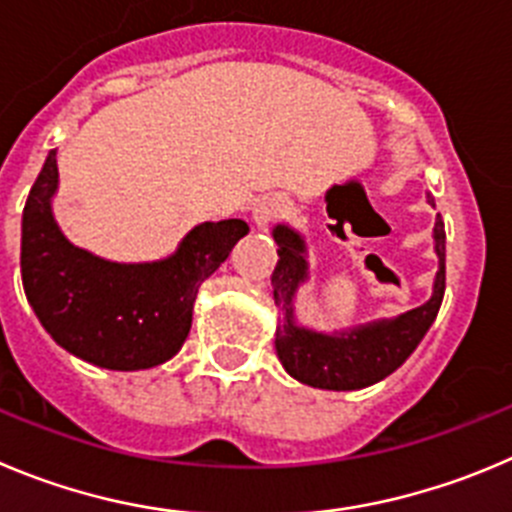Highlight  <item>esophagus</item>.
Segmentation results:
<instances>
[{"label": "esophagus", "instance_id": "esophagus-1", "mask_svg": "<svg viewBox=\"0 0 512 512\" xmlns=\"http://www.w3.org/2000/svg\"><path fill=\"white\" fill-rule=\"evenodd\" d=\"M283 214H288V204H285V199L265 197L255 209H252V222L262 229L267 227V224L278 222Z\"/></svg>", "mask_w": 512, "mask_h": 512}]
</instances>
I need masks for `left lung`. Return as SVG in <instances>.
I'll list each match as a JSON object with an SVG mask.
<instances>
[{
	"label": "left lung",
	"instance_id": "left-lung-1",
	"mask_svg": "<svg viewBox=\"0 0 512 512\" xmlns=\"http://www.w3.org/2000/svg\"><path fill=\"white\" fill-rule=\"evenodd\" d=\"M272 237L278 242L280 255L272 272V295L283 313V326L275 331V351L285 371L303 384L331 391H353L376 384L394 374L412 356L437 318L444 298V222L439 214L434 222V252L439 257V270L432 298L394 321L369 323L333 336L308 331L295 323V290L308 278L303 237L285 224L272 229Z\"/></svg>",
	"mask_w": 512,
	"mask_h": 512
}]
</instances>
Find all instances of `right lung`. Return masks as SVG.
Listing matches in <instances>:
<instances>
[{
  "label": "right lung",
  "mask_w": 512,
  "mask_h": 512,
  "mask_svg": "<svg viewBox=\"0 0 512 512\" xmlns=\"http://www.w3.org/2000/svg\"><path fill=\"white\" fill-rule=\"evenodd\" d=\"M50 151L22 212V285L42 328L73 356L111 371L151 369L184 346L199 285L250 232L242 219L204 222L159 262H108L70 245L52 217Z\"/></svg>",
  "instance_id": "right-lung-1"
}]
</instances>
